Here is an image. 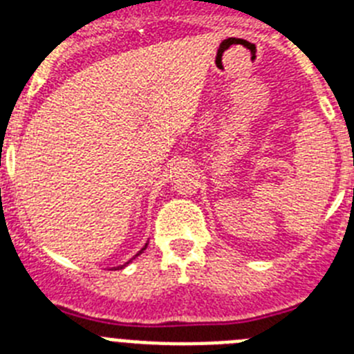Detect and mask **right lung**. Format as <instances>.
<instances>
[{"mask_svg":"<svg viewBox=\"0 0 354 354\" xmlns=\"http://www.w3.org/2000/svg\"><path fill=\"white\" fill-rule=\"evenodd\" d=\"M147 245H149V243H145V246H143V248H142V250H140V252H138V253H136V255H134V257H133V259H136V257H138V255H140V253H143V252H145V250H147ZM133 259H131V261H127V262H126V264H122V266H118L117 270H124V268H126V266H127V264H129V262H133Z\"/></svg>","mask_w":354,"mask_h":354,"instance_id":"obj_1","label":"right lung"}]
</instances>
